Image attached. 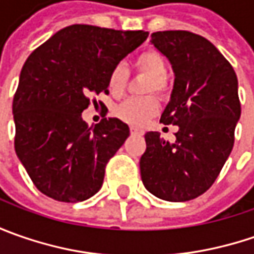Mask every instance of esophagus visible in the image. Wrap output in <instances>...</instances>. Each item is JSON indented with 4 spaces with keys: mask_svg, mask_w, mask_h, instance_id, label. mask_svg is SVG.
I'll return each mask as SVG.
<instances>
[{
    "mask_svg": "<svg viewBox=\"0 0 254 254\" xmlns=\"http://www.w3.org/2000/svg\"><path fill=\"white\" fill-rule=\"evenodd\" d=\"M130 132H131V135H140V134H142V131L140 130V128H137V127H130Z\"/></svg>",
    "mask_w": 254,
    "mask_h": 254,
    "instance_id": "esophagus-1",
    "label": "esophagus"
}]
</instances>
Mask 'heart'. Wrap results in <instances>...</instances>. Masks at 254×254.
<instances>
[{"mask_svg": "<svg viewBox=\"0 0 254 254\" xmlns=\"http://www.w3.org/2000/svg\"><path fill=\"white\" fill-rule=\"evenodd\" d=\"M134 67L137 72L150 76L147 83V92L167 96L170 93V80L167 76V61L158 51H145L134 59ZM128 82V72L123 64L113 66L107 77V87L113 96H120ZM160 110L158 100L154 96L130 97L114 107V114L123 122L141 126Z\"/></svg>", "mask_w": 254, "mask_h": 254, "instance_id": "1", "label": "heart"}]
</instances>
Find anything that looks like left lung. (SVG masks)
I'll use <instances>...</instances> for the list:
<instances>
[{
	"mask_svg": "<svg viewBox=\"0 0 254 254\" xmlns=\"http://www.w3.org/2000/svg\"><path fill=\"white\" fill-rule=\"evenodd\" d=\"M151 42L175 73L160 122L178 126V131L174 144L160 132L145 134L141 180L157 198L185 202L209 190L233 148L242 112L238 77L226 58L200 35L162 31L151 35Z\"/></svg>",
	"mask_w": 254,
	"mask_h": 254,
	"instance_id": "1",
	"label": "left lung"
}]
</instances>
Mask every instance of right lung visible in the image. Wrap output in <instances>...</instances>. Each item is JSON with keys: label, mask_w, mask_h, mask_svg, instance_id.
Returning <instances> with one entry per match:
<instances>
[{"label": "right lung", "mask_w": 254, "mask_h": 254, "mask_svg": "<svg viewBox=\"0 0 254 254\" xmlns=\"http://www.w3.org/2000/svg\"><path fill=\"white\" fill-rule=\"evenodd\" d=\"M147 38L145 31L70 25L26 59L12 102L15 152L44 195L73 203L102 188L106 165L130 130L116 117L87 127L82 112L109 93L113 66Z\"/></svg>", "instance_id": "obj_1"}]
</instances>
